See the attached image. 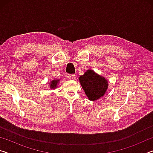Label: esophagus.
I'll list each match as a JSON object with an SVG mask.
<instances>
[{
    "label": "esophagus",
    "instance_id": "obj_1",
    "mask_svg": "<svg viewBox=\"0 0 153 153\" xmlns=\"http://www.w3.org/2000/svg\"><path fill=\"white\" fill-rule=\"evenodd\" d=\"M69 79H70V80H74L75 79V78H76V75H74V74H71V75H69Z\"/></svg>",
    "mask_w": 153,
    "mask_h": 153
}]
</instances>
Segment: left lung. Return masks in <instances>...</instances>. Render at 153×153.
<instances>
[{
    "instance_id": "1",
    "label": "left lung",
    "mask_w": 153,
    "mask_h": 153,
    "mask_svg": "<svg viewBox=\"0 0 153 153\" xmlns=\"http://www.w3.org/2000/svg\"><path fill=\"white\" fill-rule=\"evenodd\" d=\"M79 80L90 100H96L103 97L108 88L107 79L90 69L79 76Z\"/></svg>"
}]
</instances>
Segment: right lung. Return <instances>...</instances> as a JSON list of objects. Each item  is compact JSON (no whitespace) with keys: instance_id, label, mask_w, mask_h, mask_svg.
<instances>
[{"instance_id":"obj_1","label":"right lung","mask_w":153,"mask_h":153,"mask_svg":"<svg viewBox=\"0 0 153 153\" xmlns=\"http://www.w3.org/2000/svg\"><path fill=\"white\" fill-rule=\"evenodd\" d=\"M59 82V79H55L52 80L51 82L50 83V87L51 89H55L57 86L58 83Z\"/></svg>"}]
</instances>
